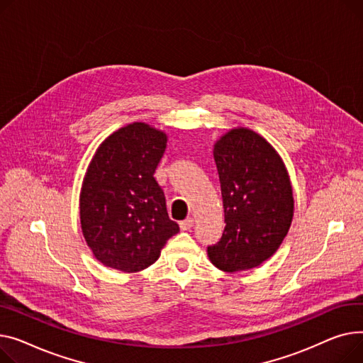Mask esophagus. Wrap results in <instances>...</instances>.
<instances>
[{
    "label": "esophagus",
    "instance_id": "1",
    "mask_svg": "<svg viewBox=\"0 0 363 363\" xmlns=\"http://www.w3.org/2000/svg\"><path fill=\"white\" fill-rule=\"evenodd\" d=\"M194 218H186V220H183L182 223H180V228L183 230V231H186V230H190L191 227H194Z\"/></svg>",
    "mask_w": 363,
    "mask_h": 363
}]
</instances>
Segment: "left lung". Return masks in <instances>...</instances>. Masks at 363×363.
I'll return each mask as SVG.
<instances>
[{"label": "left lung", "instance_id": "left-lung-1", "mask_svg": "<svg viewBox=\"0 0 363 363\" xmlns=\"http://www.w3.org/2000/svg\"><path fill=\"white\" fill-rule=\"evenodd\" d=\"M225 228L208 257L225 272L246 271L271 258L293 220V190L281 157L257 132L228 130L214 145Z\"/></svg>", "mask_w": 363, "mask_h": 363}]
</instances>
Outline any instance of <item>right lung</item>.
I'll list each match as a JSON object with an SVG mask.
<instances>
[{
    "mask_svg": "<svg viewBox=\"0 0 363 363\" xmlns=\"http://www.w3.org/2000/svg\"><path fill=\"white\" fill-rule=\"evenodd\" d=\"M165 146L164 132L132 123L96 149L82 184L80 224L94 257L105 267L142 271L179 233L154 177Z\"/></svg>",
    "mask_w": 363,
    "mask_h": 363,
    "instance_id": "obj_1",
    "label": "right lung"
}]
</instances>
